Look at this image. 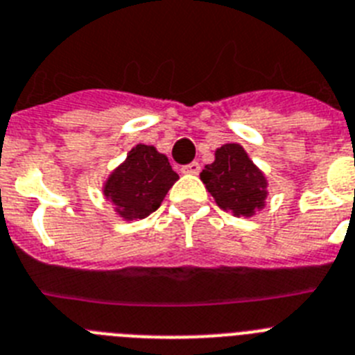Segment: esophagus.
Instances as JSON below:
<instances>
[{
  "mask_svg": "<svg viewBox=\"0 0 355 355\" xmlns=\"http://www.w3.org/2000/svg\"><path fill=\"white\" fill-rule=\"evenodd\" d=\"M182 173H186V175H198V173H200V164L198 162L186 164V166H182Z\"/></svg>",
  "mask_w": 355,
  "mask_h": 355,
  "instance_id": "1",
  "label": "esophagus"
}]
</instances>
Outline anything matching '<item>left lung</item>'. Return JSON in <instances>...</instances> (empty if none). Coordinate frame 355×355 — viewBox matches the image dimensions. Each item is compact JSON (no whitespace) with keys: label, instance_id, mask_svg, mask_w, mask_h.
Here are the masks:
<instances>
[{"label":"left lung","instance_id":"obj_1","mask_svg":"<svg viewBox=\"0 0 355 355\" xmlns=\"http://www.w3.org/2000/svg\"><path fill=\"white\" fill-rule=\"evenodd\" d=\"M200 180L220 209L234 216L251 218L261 211L267 200V177L236 142L220 146L214 151V162L200 173Z\"/></svg>","mask_w":355,"mask_h":355}]
</instances>
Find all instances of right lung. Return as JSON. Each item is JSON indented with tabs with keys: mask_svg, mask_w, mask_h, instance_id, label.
<instances>
[{
	"mask_svg": "<svg viewBox=\"0 0 355 355\" xmlns=\"http://www.w3.org/2000/svg\"><path fill=\"white\" fill-rule=\"evenodd\" d=\"M178 175L155 146H133L103 184V195L122 220H142L162 204Z\"/></svg>",
	"mask_w": 355,
	"mask_h": 355,
	"instance_id": "1",
	"label": "right lung"
}]
</instances>
